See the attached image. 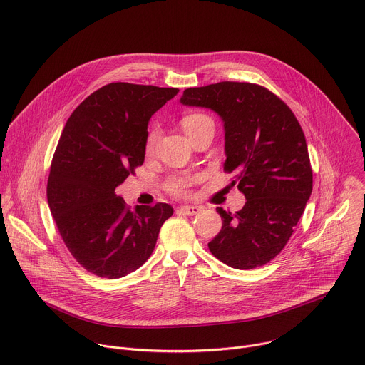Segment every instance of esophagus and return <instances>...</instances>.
<instances>
[{
  "label": "esophagus",
  "mask_w": 365,
  "mask_h": 365,
  "mask_svg": "<svg viewBox=\"0 0 365 365\" xmlns=\"http://www.w3.org/2000/svg\"><path fill=\"white\" fill-rule=\"evenodd\" d=\"M200 210H202L200 206H180V207L178 209V212H180V213H183V215H187V216H193V215L199 213Z\"/></svg>",
  "instance_id": "esophagus-1"
}]
</instances>
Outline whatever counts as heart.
<instances>
[{"label": "heart", "instance_id": "1", "mask_svg": "<svg viewBox=\"0 0 365 365\" xmlns=\"http://www.w3.org/2000/svg\"><path fill=\"white\" fill-rule=\"evenodd\" d=\"M207 121H212L206 114H202V113H193V114H189L186 115L183 120H182V126L185 129V132L189 135L193 129H196L197 126L203 125V123H207ZM159 136H160V130L158 126H152L149 133H148V138H146V143H145V149L148 153H152L158 140H159ZM196 182V178L195 176H189V175H175L172 178H169V180L166 182V190L173 195V196H187L190 193V187L192 185Z\"/></svg>", "mask_w": 365, "mask_h": 365}]
</instances>
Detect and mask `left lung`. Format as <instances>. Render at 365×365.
I'll return each mask as SVG.
<instances>
[{
  "label": "left lung",
  "instance_id": "obj_1",
  "mask_svg": "<svg viewBox=\"0 0 365 365\" xmlns=\"http://www.w3.org/2000/svg\"><path fill=\"white\" fill-rule=\"evenodd\" d=\"M186 106L216 111L225 126L232 185L247 202L232 213L217 207L220 232L209 242L215 258L236 269L272 261L288 244L312 192L305 135L292 110L267 87L220 81L183 91Z\"/></svg>",
  "mask_w": 365,
  "mask_h": 365
}]
</instances>
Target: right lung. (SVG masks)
<instances>
[{
  "instance_id": "add662e5",
  "label": "right lung",
  "mask_w": 365,
  "mask_h": 365,
  "mask_svg": "<svg viewBox=\"0 0 365 365\" xmlns=\"http://www.w3.org/2000/svg\"><path fill=\"white\" fill-rule=\"evenodd\" d=\"M178 91L110 83L91 93L64 126L47 182L48 206L71 257L100 278L140 268L173 215L168 203L130 209L115 187L143 165L149 118Z\"/></svg>"
}]
</instances>
